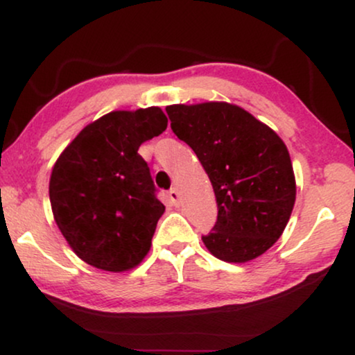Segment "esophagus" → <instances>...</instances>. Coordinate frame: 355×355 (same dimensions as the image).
Segmentation results:
<instances>
[{"label": "esophagus", "instance_id": "1", "mask_svg": "<svg viewBox=\"0 0 355 355\" xmlns=\"http://www.w3.org/2000/svg\"><path fill=\"white\" fill-rule=\"evenodd\" d=\"M168 196H169V200H171L173 205H178V203H179V192H178V189L176 187L169 189Z\"/></svg>", "mask_w": 355, "mask_h": 355}]
</instances>
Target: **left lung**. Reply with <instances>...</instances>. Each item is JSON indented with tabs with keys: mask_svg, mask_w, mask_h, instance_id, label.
Instances as JSON below:
<instances>
[{
	"mask_svg": "<svg viewBox=\"0 0 355 355\" xmlns=\"http://www.w3.org/2000/svg\"><path fill=\"white\" fill-rule=\"evenodd\" d=\"M173 132L200 159L215 191L218 218L202 236L216 259L245 263L265 254L288 225L295 178L279 135L225 101L166 106Z\"/></svg>",
	"mask_w": 355,
	"mask_h": 355,
	"instance_id": "left-lung-1",
	"label": "left lung"
}]
</instances>
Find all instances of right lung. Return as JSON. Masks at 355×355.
Masks as SVG:
<instances>
[{"instance_id":"obj_1","label":"right lung","mask_w":355,"mask_h":355,"mask_svg":"<svg viewBox=\"0 0 355 355\" xmlns=\"http://www.w3.org/2000/svg\"><path fill=\"white\" fill-rule=\"evenodd\" d=\"M166 125L158 106L111 111L85 125L56 159L53 216L85 263L119 273L148 254L164 205L137 150Z\"/></svg>"}]
</instances>
